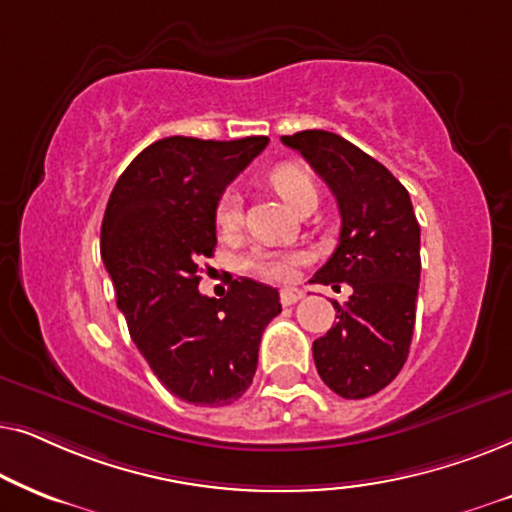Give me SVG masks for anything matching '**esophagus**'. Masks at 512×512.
<instances>
[{
    "label": "esophagus",
    "instance_id": "1",
    "mask_svg": "<svg viewBox=\"0 0 512 512\" xmlns=\"http://www.w3.org/2000/svg\"><path fill=\"white\" fill-rule=\"evenodd\" d=\"M302 297H304V292L299 288H288V290L281 292V304L292 306V304H297Z\"/></svg>",
    "mask_w": 512,
    "mask_h": 512
}]
</instances>
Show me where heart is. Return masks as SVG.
Returning a JSON list of instances; mask_svg holds the SVG:
<instances>
[{
    "label": "heart",
    "instance_id": "b5f03b06",
    "mask_svg": "<svg viewBox=\"0 0 512 512\" xmlns=\"http://www.w3.org/2000/svg\"><path fill=\"white\" fill-rule=\"evenodd\" d=\"M269 185L274 187V192L288 203L292 210H297L304 201L318 199V189L309 170L297 166V163H281L269 173ZM241 199L234 192L222 194V199L217 201L215 208V222L222 231H231L241 224ZM302 257L295 252H255L245 260V269L250 274L264 278L271 283H290L295 281Z\"/></svg>",
    "mask_w": 512,
    "mask_h": 512
}]
</instances>
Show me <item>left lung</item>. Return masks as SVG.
Here are the masks:
<instances>
[{
  "mask_svg": "<svg viewBox=\"0 0 512 512\" xmlns=\"http://www.w3.org/2000/svg\"><path fill=\"white\" fill-rule=\"evenodd\" d=\"M281 140L323 177L342 215L337 250L313 281L349 283L353 295L332 302L337 323L313 342L316 370L342 398H370L398 377L412 344L421 231L410 194L342 135L302 131Z\"/></svg>",
  "mask_w": 512,
  "mask_h": 512,
  "instance_id": "left-lung-1",
  "label": "left lung"
}]
</instances>
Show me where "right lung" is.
Listing matches in <instances>:
<instances>
[{
	"label": "right lung",
	"mask_w": 512,
	"mask_h": 512,
	"mask_svg": "<svg viewBox=\"0 0 512 512\" xmlns=\"http://www.w3.org/2000/svg\"><path fill=\"white\" fill-rule=\"evenodd\" d=\"M269 138L156 140L109 194L102 262L128 332L163 386L192 405H231L257 370L262 332L281 313L278 290L241 278L222 299L199 292V262L217 245L224 189Z\"/></svg>",
	"instance_id": "obj_1"
}]
</instances>
